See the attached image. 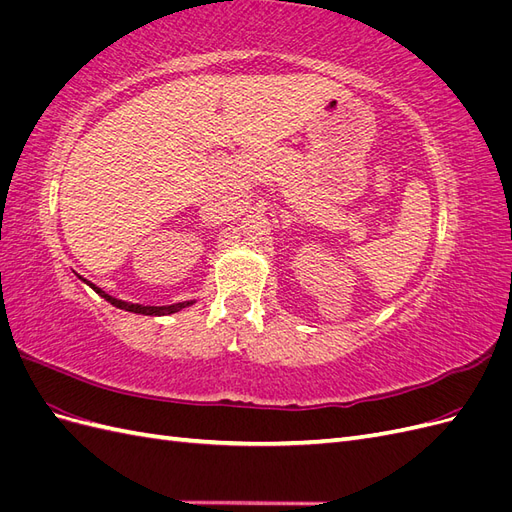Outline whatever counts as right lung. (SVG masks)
I'll use <instances>...</instances> for the list:
<instances>
[{"label":"right lung","mask_w":512,"mask_h":512,"mask_svg":"<svg viewBox=\"0 0 512 512\" xmlns=\"http://www.w3.org/2000/svg\"><path fill=\"white\" fill-rule=\"evenodd\" d=\"M81 277V275H79ZM83 280V277H81ZM83 282H87V280H83ZM91 288H94L102 299H106L108 303L111 305H115V307H119V309H126V312H132V314H145V316H166V314H175V312H179V309H183V307H188V305H192L194 301H183V303H175V305H162V307H153V305H138V303H128V301H121V299H115V297H111V294H106L102 288H98L96 284H91V282H87Z\"/></svg>","instance_id":"obj_1"}]
</instances>
